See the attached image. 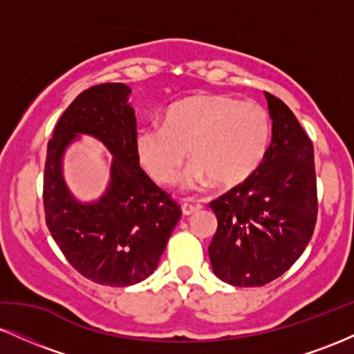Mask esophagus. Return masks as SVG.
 <instances>
[{
	"label": "esophagus",
	"instance_id": "1",
	"mask_svg": "<svg viewBox=\"0 0 354 354\" xmlns=\"http://www.w3.org/2000/svg\"><path fill=\"white\" fill-rule=\"evenodd\" d=\"M198 209H201V205H191V203H183L181 205V211L185 216H189V214L196 213Z\"/></svg>",
	"mask_w": 354,
	"mask_h": 354
}]
</instances>
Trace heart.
Masks as SVG:
<instances>
[{"label": "heart", "mask_w": 354, "mask_h": 354, "mask_svg": "<svg viewBox=\"0 0 354 354\" xmlns=\"http://www.w3.org/2000/svg\"><path fill=\"white\" fill-rule=\"evenodd\" d=\"M270 138V115L261 104L230 95H201L173 103L163 126L138 129L135 151L158 185L178 180L186 149L193 161L183 174L185 188H205L211 180L236 186L263 163Z\"/></svg>", "instance_id": "b5f03b06"}]
</instances>
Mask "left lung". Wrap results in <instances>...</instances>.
Instances as JSON below:
<instances>
[{"mask_svg": "<svg viewBox=\"0 0 354 354\" xmlns=\"http://www.w3.org/2000/svg\"><path fill=\"white\" fill-rule=\"evenodd\" d=\"M273 136L259 168L209 203L218 230L208 248L214 274L233 286H265L303 254L318 216L315 154L290 108L265 93Z\"/></svg>", "mask_w": 354, "mask_h": 354, "instance_id": "obj_1", "label": "left lung"}]
</instances>
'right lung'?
Instances as JSON below:
<instances>
[{
	"label": "right lung",
	"instance_id": "1",
	"mask_svg": "<svg viewBox=\"0 0 354 354\" xmlns=\"http://www.w3.org/2000/svg\"><path fill=\"white\" fill-rule=\"evenodd\" d=\"M123 83H103L76 96L48 141L43 176L46 226L68 263L106 286H131L156 270L181 208L140 168L136 116ZM78 134L113 154L107 193L93 203L72 198L62 178L64 149Z\"/></svg>",
	"mask_w": 354,
	"mask_h": 354
}]
</instances>
